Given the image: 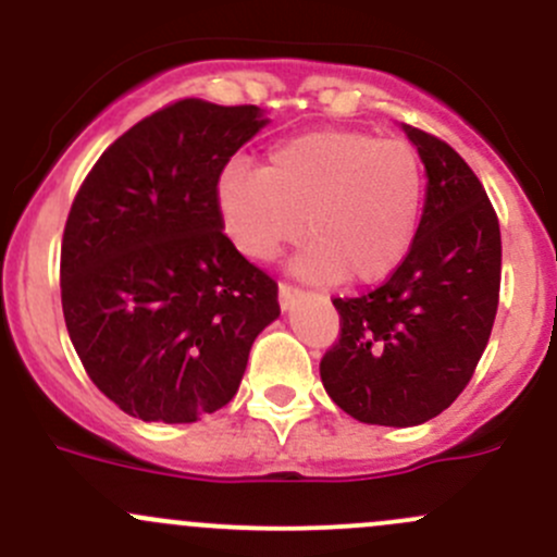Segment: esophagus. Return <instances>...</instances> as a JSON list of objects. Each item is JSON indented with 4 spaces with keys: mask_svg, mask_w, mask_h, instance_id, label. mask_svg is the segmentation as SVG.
<instances>
[{
    "mask_svg": "<svg viewBox=\"0 0 557 557\" xmlns=\"http://www.w3.org/2000/svg\"><path fill=\"white\" fill-rule=\"evenodd\" d=\"M301 294H305V290L296 288V285H290V283H280V307H283V310H288V307L294 305V301L299 299Z\"/></svg>",
    "mask_w": 557,
    "mask_h": 557,
    "instance_id": "34e87169",
    "label": "esophagus"
}]
</instances>
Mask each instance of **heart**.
Masks as SVG:
<instances>
[{"instance_id": "obj_1", "label": "heart", "mask_w": 557, "mask_h": 557, "mask_svg": "<svg viewBox=\"0 0 557 557\" xmlns=\"http://www.w3.org/2000/svg\"><path fill=\"white\" fill-rule=\"evenodd\" d=\"M423 190L412 145L323 128L280 143L263 170L228 164L218 183V212L226 237L250 261H274L307 234L310 245L299 258L307 277L372 285L412 250Z\"/></svg>"}]
</instances>
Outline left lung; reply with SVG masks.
I'll use <instances>...</instances> for the list:
<instances>
[{
  "mask_svg": "<svg viewBox=\"0 0 557 557\" xmlns=\"http://www.w3.org/2000/svg\"><path fill=\"white\" fill-rule=\"evenodd\" d=\"M401 128L429 174L418 237L383 285L334 299L339 339L320 358L336 407L396 429L436 418L463 393L502 288V228L480 177L445 139Z\"/></svg>",
  "mask_w": 557,
  "mask_h": 557,
  "instance_id": "8db88e82",
  "label": "left lung"
}]
</instances>
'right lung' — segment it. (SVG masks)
Masks as SVG:
<instances>
[{
	"label": "right lung",
	"mask_w": 557,
	"mask_h": 557,
	"mask_svg": "<svg viewBox=\"0 0 557 557\" xmlns=\"http://www.w3.org/2000/svg\"><path fill=\"white\" fill-rule=\"evenodd\" d=\"M256 104L180 99L83 180L61 239V307L91 383L145 423L226 407L277 283L223 234L218 183L263 126Z\"/></svg>",
	"instance_id": "obj_1"
}]
</instances>
